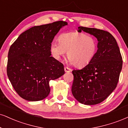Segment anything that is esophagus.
<instances>
[{"instance_id":"1","label":"esophagus","mask_w":128,"mask_h":128,"mask_svg":"<svg viewBox=\"0 0 128 128\" xmlns=\"http://www.w3.org/2000/svg\"><path fill=\"white\" fill-rule=\"evenodd\" d=\"M64 71L66 72H69L71 71V69H70L69 68H68V67H64Z\"/></svg>"}]
</instances>
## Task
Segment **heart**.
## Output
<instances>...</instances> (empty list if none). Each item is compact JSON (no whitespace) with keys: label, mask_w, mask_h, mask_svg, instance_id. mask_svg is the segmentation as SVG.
Segmentation results:
<instances>
[{"label":"heart","mask_w":128,"mask_h":128,"mask_svg":"<svg viewBox=\"0 0 128 128\" xmlns=\"http://www.w3.org/2000/svg\"><path fill=\"white\" fill-rule=\"evenodd\" d=\"M59 42H53L50 46L52 54L60 60L67 52L68 62L77 68L86 66L92 61L97 51L96 38L83 32H69L62 34Z\"/></svg>","instance_id":"heart-1"}]
</instances>
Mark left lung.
<instances>
[{"instance_id": "obj_1", "label": "left lung", "mask_w": 128, "mask_h": 128, "mask_svg": "<svg viewBox=\"0 0 128 128\" xmlns=\"http://www.w3.org/2000/svg\"><path fill=\"white\" fill-rule=\"evenodd\" d=\"M97 38L98 50L92 61L80 70H72V93L82 104L100 103L117 86L122 68V58L116 39L110 32L94 28L79 26Z\"/></svg>"}]
</instances>
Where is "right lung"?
<instances>
[{"mask_svg":"<svg viewBox=\"0 0 128 128\" xmlns=\"http://www.w3.org/2000/svg\"><path fill=\"white\" fill-rule=\"evenodd\" d=\"M68 23L59 20L34 26L24 31L11 45L7 75L16 92L22 98L36 102L49 94V81L64 74V64L51 56L54 36Z\"/></svg>","mask_w":128,"mask_h":128,"instance_id":"right-lung-1","label":"right lung"}]
</instances>
